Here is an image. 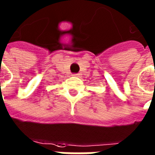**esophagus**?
<instances>
[{
  "mask_svg": "<svg viewBox=\"0 0 155 155\" xmlns=\"http://www.w3.org/2000/svg\"><path fill=\"white\" fill-rule=\"evenodd\" d=\"M74 76H79L80 74H74Z\"/></svg>",
  "mask_w": 155,
  "mask_h": 155,
  "instance_id": "34e87169",
  "label": "esophagus"
}]
</instances>
